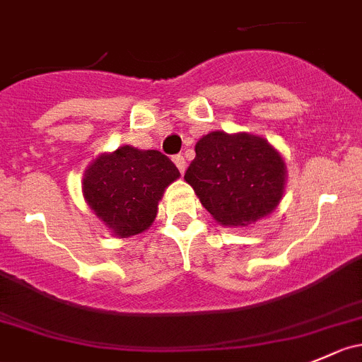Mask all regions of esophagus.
I'll use <instances>...</instances> for the list:
<instances>
[{
	"label": "esophagus",
	"mask_w": 362,
	"mask_h": 362,
	"mask_svg": "<svg viewBox=\"0 0 362 362\" xmlns=\"http://www.w3.org/2000/svg\"><path fill=\"white\" fill-rule=\"evenodd\" d=\"M173 160H175V164H177L178 170H180V173H184L185 168H187V163H185L184 156H175Z\"/></svg>",
	"instance_id": "obj_1"
}]
</instances>
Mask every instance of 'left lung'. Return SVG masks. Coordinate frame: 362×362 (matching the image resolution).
I'll list each match as a JSON object with an SVG mask.
<instances>
[{
    "label": "left lung",
    "mask_w": 362,
    "mask_h": 362,
    "mask_svg": "<svg viewBox=\"0 0 362 362\" xmlns=\"http://www.w3.org/2000/svg\"><path fill=\"white\" fill-rule=\"evenodd\" d=\"M194 150L184 178L219 224L249 226L279 205L286 166L267 139L214 131Z\"/></svg>",
    "instance_id": "obj_1"
}]
</instances>
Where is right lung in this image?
Wrapping results in <instances>:
<instances>
[{"label": "right lung", "mask_w": 362, "mask_h": 362, "mask_svg": "<svg viewBox=\"0 0 362 362\" xmlns=\"http://www.w3.org/2000/svg\"><path fill=\"white\" fill-rule=\"evenodd\" d=\"M180 177L159 150L120 146L97 157L83 178V194L97 217L120 238L148 230L157 205L171 182Z\"/></svg>", "instance_id": "1"}]
</instances>
